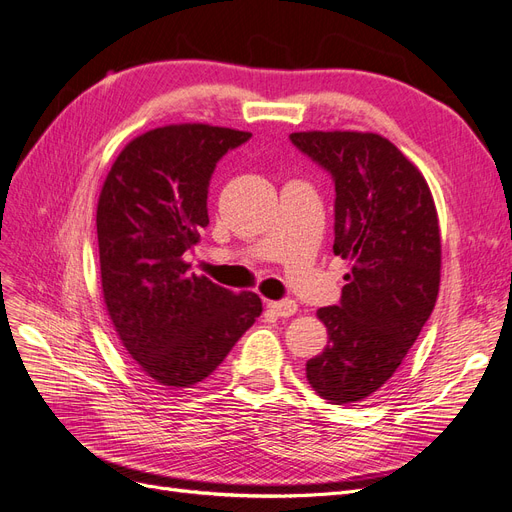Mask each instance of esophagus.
Instances as JSON below:
<instances>
[{"instance_id":"34e87169","label":"esophagus","mask_w":512,"mask_h":512,"mask_svg":"<svg viewBox=\"0 0 512 512\" xmlns=\"http://www.w3.org/2000/svg\"><path fill=\"white\" fill-rule=\"evenodd\" d=\"M268 308L276 316H293L297 312V301L293 299H278V301H268Z\"/></svg>"}]
</instances>
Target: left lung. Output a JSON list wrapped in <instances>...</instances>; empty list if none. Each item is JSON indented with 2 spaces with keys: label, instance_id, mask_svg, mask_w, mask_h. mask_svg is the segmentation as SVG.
<instances>
[{
  "label": "left lung",
  "instance_id": "left-lung-1",
  "mask_svg": "<svg viewBox=\"0 0 512 512\" xmlns=\"http://www.w3.org/2000/svg\"><path fill=\"white\" fill-rule=\"evenodd\" d=\"M335 183L333 253L350 261L339 306L320 308L327 348L306 363L318 396L361 403L401 367L437 304L441 232L424 175L375 132H293Z\"/></svg>",
  "mask_w": 512,
  "mask_h": 512
}]
</instances>
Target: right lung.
<instances>
[{"label": "right lung", "mask_w": 512, "mask_h": 512, "mask_svg": "<svg viewBox=\"0 0 512 512\" xmlns=\"http://www.w3.org/2000/svg\"><path fill=\"white\" fill-rule=\"evenodd\" d=\"M251 132L170 124L132 139L97 206L107 314L147 384L183 390L206 380L261 314L251 291L189 274L183 253L208 225V181Z\"/></svg>", "instance_id": "1"}]
</instances>
